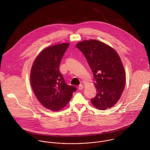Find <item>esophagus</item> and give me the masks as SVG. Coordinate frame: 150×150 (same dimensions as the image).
I'll return each instance as SVG.
<instances>
[{"label":"esophagus","mask_w":150,"mask_h":150,"mask_svg":"<svg viewBox=\"0 0 150 150\" xmlns=\"http://www.w3.org/2000/svg\"><path fill=\"white\" fill-rule=\"evenodd\" d=\"M83 88H84V86H83L82 84H80V86H78V89L79 90H82V89H83Z\"/></svg>","instance_id":"1"}]
</instances>
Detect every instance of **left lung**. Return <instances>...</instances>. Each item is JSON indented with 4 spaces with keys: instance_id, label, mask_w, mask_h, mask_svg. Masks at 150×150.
Returning <instances> with one entry per match:
<instances>
[{
    "instance_id": "obj_1",
    "label": "left lung",
    "mask_w": 150,
    "mask_h": 150,
    "mask_svg": "<svg viewBox=\"0 0 150 150\" xmlns=\"http://www.w3.org/2000/svg\"><path fill=\"white\" fill-rule=\"evenodd\" d=\"M76 47L84 55L93 73L96 95L92 104L104 110L116 104L124 89L125 71L117 52L111 47L96 40L77 43Z\"/></svg>"
}]
</instances>
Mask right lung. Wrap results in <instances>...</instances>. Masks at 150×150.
<instances>
[{
    "instance_id": "obj_1",
    "label": "right lung",
    "mask_w": 150,
    "mask_h": 150,
    "mask_svg": "<svg viewBox=\"0 0 150 150\" xmlns=\"http://www.w3.org/2000/svg\"><path fill=\"white\" fill-rule=\"evenodd\" d=\"M69 43L57 44L43 50L36 58L30 72V83L40 103L57 111L68 103L77 89L67 85L59 70Z\"/></svg>"
}]
</instances>
